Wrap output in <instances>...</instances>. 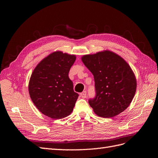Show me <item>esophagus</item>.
<instances>
[{"label":"esophagus","mask_w":158,"mask_h":158,"mask_svg":"<svg viewBox=\"0 0 158 158\" xmlns=\"http://www.w3.org/2000/svg\"><path fill=\"white\" fill-rule=\"evenodd\" d=\"M80 96L82 97V98H85L87 96V93L85 91H84V92H82V93H80Z\"/></svg>","instance_id":"obj_1"}]
</instances>
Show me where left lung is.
I'll use <instances>...</instances> for the list:
<instances>
[{"instance_id":"obj_1","label":"left lung","mask_w":158,"mask_h":158,"mask_svg":"<svg viewBox=\"0 0 158 158\" xmlns=\"http://www.w3.org/2000/svg\"><path fill=\"white\" fill-rule=\"evenodd\" d=\"M82 60L94 77L95 96L88 102L94 113L110 118L125 111L136 90V80L128 64L110 51L84 55Z\"/></svg>"}]
</instances>
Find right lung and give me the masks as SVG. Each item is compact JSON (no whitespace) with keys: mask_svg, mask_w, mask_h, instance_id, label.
<instances>
[{"mask_svg":"<svg viewBox=\"0 0 158 158\" xmlns=\"http://www.w3.org/2000/svg\"><path fill=\"white\" fill-rule=\"evenodd\" d=\"M76 56L55 51L43 59L33 70L29 94L40 112L51 118H63L73 112L79 95L69 77Z\"/></svg>","mask_w":158,"mask_h":158,"instance_id":"right-lung-1","label":"right lung"}]
</instances>
